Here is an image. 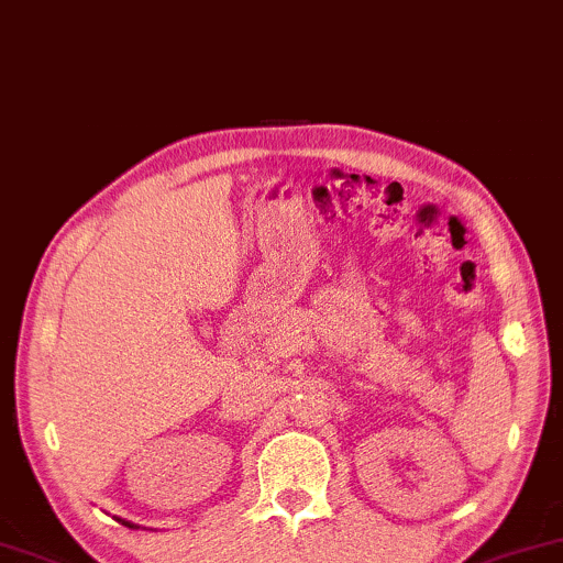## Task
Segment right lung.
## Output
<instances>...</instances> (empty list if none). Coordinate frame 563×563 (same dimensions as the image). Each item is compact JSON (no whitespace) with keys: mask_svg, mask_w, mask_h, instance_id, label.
<instances>
[{"mask_svg":"<svg viewBox=\"0 0 563 563\" xmlns=\"http://www.w3.org/2000/svg\"><path fill=\"white\" fill-rule=\"evenodd\" d=\"M123 522V526H129V528H139V526H133V522H129V520H120Z\"/></svg>","mask_w":563,"mask_h":563,"instance_id":"add662e5","label":"right lung"}]
</instances>
